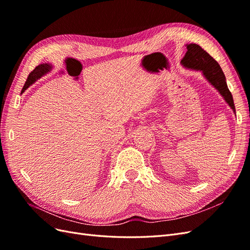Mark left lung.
Masks as SVG:
<instances>
[{"instance_id":"8db88e82","label":"left lung","mask_w":250,"mask_h":250,"mask_svg":"<svg viewBox=\"0 0 250 250\" xmlns=\"http://www.w3.org/2000/svg\"><path fill=\"white\" fill-rule=\"evenodd\" d=\"M187 53L181 59V64L188 69L201 71L203 76L213 85L220 95L223 97L232 111L236 113L232 95L226 84L225 75L221 66L211 57L207 51H204L199 44L190 43L187 44Z\"/></svg>"}]
</instances>
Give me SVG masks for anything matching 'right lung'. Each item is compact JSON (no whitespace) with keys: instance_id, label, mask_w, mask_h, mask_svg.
<instances>
[{"instance_id":"add662e5","label":"right lung","mask_w":250,"mask_h":250,"mask_svg":"<svg viewBox=\"0 0 250 250\" xmlns=\"http://www.w3.org/2000/svg\"><path fill=\"white\" fill-rule=\"evenodd\" d=\"M52 70V65L49 64V63H44V64H40L39 66H36L35 69L29 74V76L26 80V83L24 87H22L21 89V93H24L25 90L32 84V83H34L37 79H40L42 76H43L44 74L50 72Z\"/></svg>"}]
</instances>
